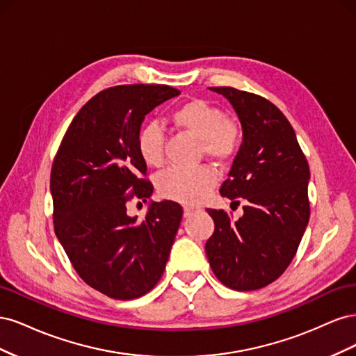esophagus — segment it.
I'll use <instances>...</instances> for the list:
<instances>
[{
	"label": "esophagus",
	"instance_id": "34e87169",
	"mask_svg": "<svg viewBox=\"0 0 356 356\" xmlns=\"http://www.w3.org/2000/svg\"><path fill=\"white\" fill-rule=\"evenodd\" d=\"M199 211H200L199 208H195V207H190V204H186V207H184V217H191L193 213H196Z\"/></svg>",
	"mask_w": 356,
	"mask_h": 356
}]
</instances>
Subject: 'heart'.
Here are the masks:
<instances>
[{
	"instance_id": "b5f03b06",
	"label": "heart",
	"mask_w": 356,
	"mask_h": 356,
	"mask_svg": "<svg viewBox=\"0 0 356 356\" xmlns=\"http://www.w3.org/2000/svg\"><path fill=\"white\" fill-rule=\"evenodd\" d=\"M175 127L199 139L200 152L217 163H227L238 154L242 131L238 123L221 108L204 99H190L170 113ZM139 157L148 166L159 168L165 160V134L156 124H147L136 136ZM217 182L211 166L200 165L190 169H169L157 178L161 197L182 203H199L207 199Z\"/></svg>"
}]
</instances>
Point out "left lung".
Here are the masks:
<instances>
[{
	"label": "left lung",
	"mask_w": 356,
	"mask_h": 356,
	"mask_svg": "<svg viewBox=\"0 0 356 356\" xmlns=\"http://www.w3.org/2000/svg\"><path fill=\"white\" fill-rule=\"evenodd\" d=\"M238 113L243 141L220 188L232 204L245 199L233 221L224 209H207L215 222L204 245L218 281L236 291L267 286L281 276L307 227L309 163L293 126L275 104L234 88H211Z\"/></svg>",
	"instance_id": "left-lung-1"
}]
</instances>
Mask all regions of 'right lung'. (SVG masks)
<instances>
[{"mask_svg":"<svg viewBox=\"0 0 356 356\" xmlns=\"http://www.w3.org/2000/svg\"><path fill=\"white\" fill-rule=\"evenodd\" d=\"M179 90L166 84L114 86L72 118L51 165L53 224L83 281L110 298L134 300L160 281L182 218L181 204L153 202L145 218L126 204L153 195L136 136L145 114Z\"/></svg>","mask_w":356,"mask_h":356,"instance_id":"1","label":"right lung"}]
</instances>
